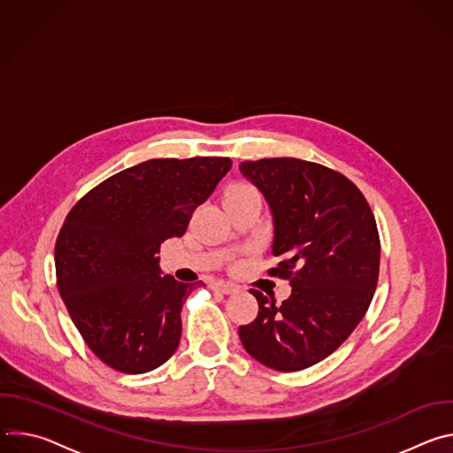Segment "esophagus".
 <instances>
[{
    "label": "esophagus",
    "instance_id": "34e87169",
    "mask_svg": "<svg viewBox=\"0 0 453 453\" xmlns=\"http://www.w3.org/2000/svg\"><path fill=\"white\" fill-rule=\"evenodd\" d=\"M236 285L234 283H229V281H215L211 283V290L215 292H222V294H233L236 292Z\"/></svg>",
    "mask_w": 453,
    "mask_h": 453
}]
</instances>
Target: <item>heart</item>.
I'll return each mask as SVG.
<instances>
[{"instance_id":"obj_1","label":"heart","mask_w":453,"mask_h":453,"mask_svg":"<svg viewBox=\"0 0 453 453\" xmlns=\"http://www.w3.org/2000/svg\"><path fill=\"white\" fill-rule=\"evenodd\" d=\"M247 197H260V196H257V189L254 186H250L247 182H236L226 189L224 203L240 201V199H247Z\"/></svg>"}]
</instances>
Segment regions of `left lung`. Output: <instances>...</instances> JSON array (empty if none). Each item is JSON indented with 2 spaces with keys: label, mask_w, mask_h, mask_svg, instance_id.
<instances>
[{
  "label": "left lung",
  "mask_w": 453,
  "mask_h": 453,
  "mask_svg": "<svg viewBox=\"0 0 453 453\" xmlns=\"http://www.w3.org/2000/svg\"><path fill=\"white\" fill-rule=\"evenodd\" d=\"M269 203L271 276L288 280L281 304L250 290L257 315L238 328L245 351L290 372L332 355L365 315L380 273V236L362 191L341 172L296 157L240 163Z\"/></svg>",
  "instance_id": "1"
}]
</instances>
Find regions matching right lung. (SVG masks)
Here are the masks:
<instances>
[{"label": "right lung", "instance_id": "add662e5", "mask_svg": "<svg viewBox=\"0 0 453 453\" xmlns=\"http://www.w3.org/2000/svg\"><path fill=\"white\" fill-rule=\"evenodd\" d=\"M229 170V157L149 159L95 186L64 220L55 242L57 288L109 367L142 374L175 353L193 287L161 276L157 252L186 233Z\"/></svg>", "mask_w": 453, "mask_h": 453}]
</instances>
